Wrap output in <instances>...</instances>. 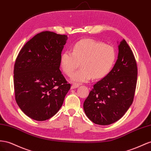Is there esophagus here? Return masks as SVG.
<instances>
[{
    "label": "esophagus",
    "instance_id": "obj_1",
    "mask_svg": "<svg viewBox=\"0 0 151 151\" xmlns=\"http://www.w3.org/2000/svg\"><path fill=\"white\" fill-rule=\"evenodd\" d=\"M79 84H72V85L71 86V88L72 89H75L79 87Z\"/></svg>",
    "mask_w": 151,
    "mask_h": 151
}]
</instances>
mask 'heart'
<instances>
[{"instance_id":"obj_1","label":"heart","mask_w":151,"mask_h":151,"mask_svg":"<svg viewBox=\"0 0 151 151\" xmlns=\"http://www.w3.org/2000/svg\"><path fill=\"white\" fill-rule=\"evenodd\" d=\"M116 59V52L111 46L91 39L77 42L72 52L66 51L61 56L60 64L63 72L70 76L76 69L81 68L72 76L76 83L88 82L92 77L99 79L111 70Z\"/></svg>"}]
</instances>
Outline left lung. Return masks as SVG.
Instances as JSON below:
<instances>
[{
  "label": "left lung",
  "instance_id": "1",
  "mask_svg": "<svg viewBox=\"0 0 151 151\" xmlns=\"http://www.w3.org/2000/svg\"><path fill=\"white\" fill-rule=\"evenodd\" d=\"M113 68L96 82L83 104L86 115L93 123L109 125L120 119L132 104L138 69L133 51L124 39Z\"/></svg>",
  "mask_w": 151,
  "mask_h": 151
}]
</instances>
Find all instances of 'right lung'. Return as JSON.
Returning <instances> with one entry per match:
<instances>
[{
    "label": "right lung",
    "mask_w": 151,
    "mask_h": 151,
    "mask_svg": "<svg viewBox=\"0 0 151 151\" xmlns=\"http://www.w3.org/2000/svg\"><path fill=\"white\" fill-rule=\"evenodd\" d=\"M67 39V35L40 32L23 46L16 59L15 100L31 119L42 121L55 115L70 89L60 70Z\"/></svg>",
    "instance_id": "right-lung-1"
}]
</instances>
